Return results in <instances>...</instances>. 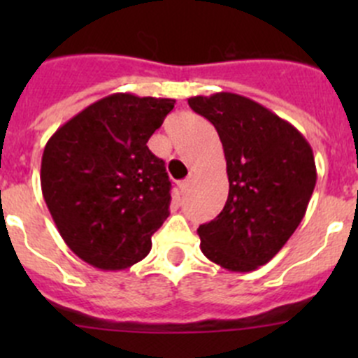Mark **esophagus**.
Listing matches in <instances>:
<instances>
[{
    "label": "esophagus",
    "instance_id": "34e87169",
    "mask_svg": "<svg viewBox=\"0 0 358 358\" xmlns=\"http://www.w3.org/2000/svg\"><path fill=\"white\" fill-rule=\"evenodd\" d=\"M192 182H194L192 178H187V180H183L182 183H180V190H182L183 196L190 192V189H192Z\"/></svg>",
    "mask_w": 358,
    "mask_h": 358
}]
</instances>
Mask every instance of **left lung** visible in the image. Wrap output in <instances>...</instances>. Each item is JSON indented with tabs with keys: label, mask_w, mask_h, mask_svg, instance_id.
<instances>
[{
	"label": "left lung",
	"mask_w": 358,
	"mask_h": 358,
	"mask_svg": "<svg viewBox=\"0 0 358 358\" xmlns=\"http://www.w3.org/2000/svg\"><path fill=\"white\" fill-rule=\"evenodd\" d=\"M189 106L218 131L229 176L225 208L197 229L201 251L230 272H251L301 223L317 182L313 150L291 122L248 96L222 92Z\"/></svg>",
	"instance_id": "1"
}]
</instances>
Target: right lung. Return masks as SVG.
I'll return each mask as SVG.
<instances>
[{
	"mask_svg": "<svg viewBox=\"0 0 358 358\" xmlns=\"http://www.w3.org/2000/svg\"><path fill=\"white\" fill-rule=\"evenodd\" d=\"M173 99L114 93L60 126L45 145L41 190L64 243L106 272L129 268L169 215L171 182L147 142Z\"/></svg>",
	"mask_w": 358,
	"mask_h": 358,
	"instance_id": "obj_1",
	"label": "right lung"
}]
</instances>
